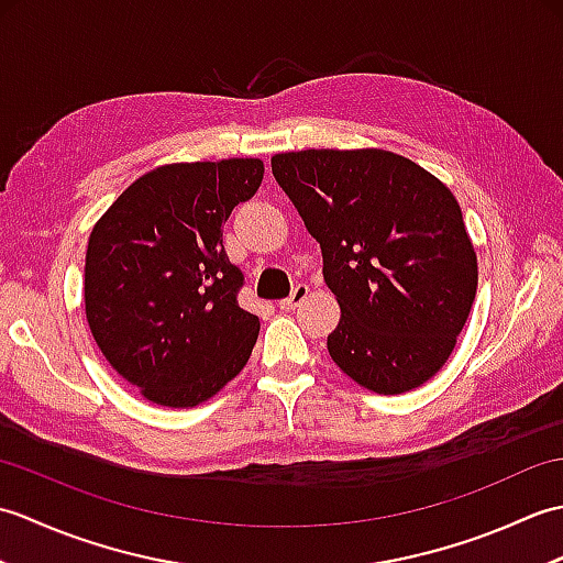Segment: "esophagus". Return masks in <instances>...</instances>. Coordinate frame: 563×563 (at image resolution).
<instances>
[{"instance_id":"obj_1","label":"esophagus","mask_w":563,"mask_h":563,"mask_svg":"<svg viewBox=\"0 0 563 563\" xmlns=\"http://www.w3.org/2000/svg\"><path fill=\"white\" fill-rule=\"evenodd\" d=\"M307 295H309V288L305 283H300V285H295L292 288V292H290V297H285V300L280 302V309H285V312H290V309H295V307H300L305 300H307Z\"/></svg>"}]
</instances>
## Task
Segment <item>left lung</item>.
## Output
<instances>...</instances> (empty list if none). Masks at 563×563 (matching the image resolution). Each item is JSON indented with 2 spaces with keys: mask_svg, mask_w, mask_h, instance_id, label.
Segmentation results:
<instances>
[{
  "mask_svg": "<svg viewBox=\"0 0 563 563\" xmlns=\"http://www.w3.org/2000/svg\"><path fill=\"white\" fill-rule=\"evenodd\" d=\"M271 166L341 307L333 363L377 394L421 387L448 363L479 280L460 202L387 150L285 152Z\"/></svg>",
  "mask_w": 563,
  "mask_h": 563,
  "instance_id": "1",
  "label": "left lung"
}]
</instances>
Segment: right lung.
I'll use <instances>...</instances> for the list:
<instances>
[{
	"label": "right lung",
	"instance_id": "add662e5",
	"mask_svg": "<svg viewBox=\"0 0 563 563\" xmlns=\"http://www.w3.org/2000/svg\"><path fill=\"white\" fill-rule=\"evenodd\" d=\"M263 181L261 159L166 164L128 186L93 224L84 305L106 361L152 404L208 401L242 373L258 317L222 224Z\"/></svg>",
	"mask_w": 563,
	"mask_h": 563
}]
</instances>
